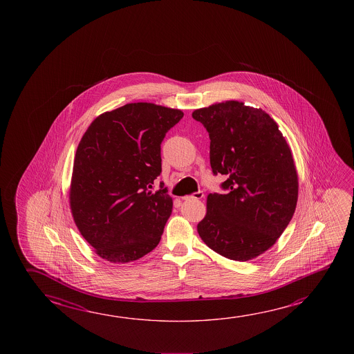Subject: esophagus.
Returning a JSON list of instances; mask_svg holds the SVG:
<instances>
[{
    "label": "esophagus",
    "mask_w": 354,
    "mask_h": 354,
    "mask_svg": "<svg viewBox=\"0 0 354 354\" xmlns=\"http://www.w3.org/2000/svg\"><path fill=\"white\" fill-rule=\"evenodd\" d=\"M203 197V192H194L192 195H190V196H185L184 197V200H201Z\"/></svg>",
    "instance_id": "obj_1"
}]
</instances>
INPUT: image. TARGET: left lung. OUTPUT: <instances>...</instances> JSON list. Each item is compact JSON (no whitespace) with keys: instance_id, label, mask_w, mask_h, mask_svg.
<instances>
[{"instance_id":"left-lung-1","label":"left lung","mask_w":354,"mask_h":354,"mask_svg":"<svg viewBox=\"0 0 354 354\" xmlns=\"http://www.w3.org/2000/svg\"><path fill=\"white\" fill-rule=\"evenodd\" d=\"M192 117L209 132L214 175H226L227 194H209L197 225L205 244L237 261L263 254L295 212L299 179L288 142L261 109L230 100L197 109Z\"/></svg>"}]
</instances>
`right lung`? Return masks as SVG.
I'll return each mask as SVG.
<instances>
[{
  "mask_svg": "<svg viewBox=\"0 0 354 354\" xmlns=\"http://www.w3.org/2000/svg\"><path fill=\"white\" fill-rule=\"evenodd\" d=\"M181 110L127 104L96 117L76 149L70 209L96 254L111 263L137 261L157 247L173 209L162 173L160 145Z\"/></svg>",
  "mask_w": 354,
  "mask_h": 354,
  "instance_id": "obj_1",
  "label": "right lung"
}]
</instances>
